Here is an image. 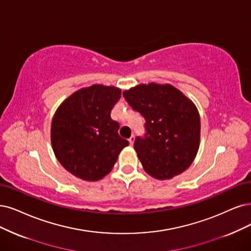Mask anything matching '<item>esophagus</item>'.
Segmentation results:
<instances>
[{
  "instance_id": "1",
  "label": "esophagus",
  "mask_w": 251,
  "mask_h": 251,
  "mask_svg": "<svg viewBox=\"0 0 251 251\" xmlns=\"http://www.w3.org/2000/svg\"><path fill=\"white\" fill-rule=\"evenodd\" d=\"M134 141H135V137H134V135H131V136H130V138H129V145H130V146H133Z\"/></svg>"
}]
</instances>
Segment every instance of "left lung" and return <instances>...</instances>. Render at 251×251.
<instances>
[{
  "mask_svg": "<svg viewBox=\"0 0 251 251\" xmlns=\"http://www.w3.org/2000/svg\"><path fill=\"white\" fill-rule=\"evenodd\" d=\"M123 96L146 120V133L133 145L146 173L166 180L186 171L196 158L201 137L193 102L175 87L154 82L131 88Z\"/></svg>",
  "mask_w": 251,
  "mask_h": 251,
  "instance_id": "obj_1",
  "label": "left lung"
}]
</instances>
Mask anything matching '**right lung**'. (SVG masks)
I'll return each instance as SVG.
<instances>
[{"instance_id":"add662e5","label":"right lung","mask_w":251,"mask_h":251,"mask_svg":"<svg viewBox=\"0 0 251 251\" xmlns=\"http://www.w3.org/2000/svg\"><path fill=\"white\" fill-rule=\"evenodd\" d=\"M121 97L116 87L93 85L73 93L52 118V150L65 170L86 181H98L111 171L128 142L110 111Z\"/></svg>"}]
</instances>
